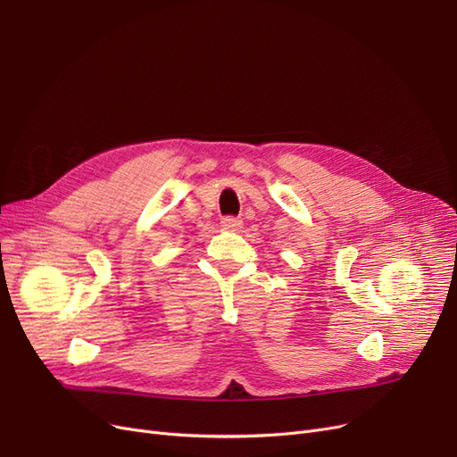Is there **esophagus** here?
Here are the masks:
<instances>
[{"instance_id":"34e87169","label":"esophagus","mask_w":457,"mask_h":457,"mask_svg":"<svg viewBox=\"0 0 457 457\" xmlns=\"http://www.w3.org/2000/svg\"><path fill=\"white\" fill-rule=\"evenodd\" d=\"M220 224L226 229H239L243 226V220H239V218H235V216H226V218H222Z\"/></svg>"}]
</instances>
